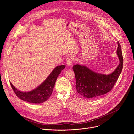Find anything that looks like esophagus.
Returning <instances> with one entry per match:
<instances>
[{
  "instance_id": "1",
  "label": "esophagus",
  "mask_w": 134,
  "mask_h": 134,
  "mask_svg": "<svg viewBox=\"0 0 134 134\" xmlns=\"http://www.w3.org/2000/svg\"><path fill=\"white\" fill-rule=\"evenodd\" d=\"M75 60V57L73 55H70L68 56L66 60V64L68 66H71L72 65V62Z\"/></svg>"
}]
</instances>
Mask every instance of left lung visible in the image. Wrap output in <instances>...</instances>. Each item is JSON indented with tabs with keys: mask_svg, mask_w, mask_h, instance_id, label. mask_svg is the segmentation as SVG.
Segmentation results:
<instances>
[{
	"mask_svg": "<svg viewBox=\"0 0 134 134\" xmlns=\"http://www.w3.org/2000/svg\"><path fill=\"white\" fill-rule=\"evenodd\" d=\"M118 44L117 53L120 63L116 69L109 75L98 74L84 66L78 64L73 66L76 91L84 98L96 99L109 92L112 89L119 78L123 67V57L119 41Z\"/></svg>",
	"mask_w": 134,
	"mask_h": 134,
	"instance_id": "1",
	"label": "left lung"
}]
</instances>
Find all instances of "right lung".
Instances as JSON below:
<instances>
[{
    "label": "right lung",
    "instance_id": "obj_1",
    "mask_svg": "<svg viewBox=\"0 0 134 134\" xmlns=\"http://www.w3.org/2000/svg\"><path fill=\"white\" fill-rule=\"evenodd\" d=\"M65 67V65L56 67L46 80L32 91L23 92L17 90L10 83L16 96L20 99L32 103H41L47 101L51 96L57 77Z\"/></svg>",
    "mask_w": 134,
    "mask_h": 134
}]
</instances>
